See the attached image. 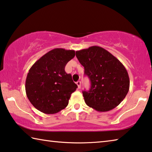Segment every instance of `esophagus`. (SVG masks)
I'll use <instances>...</instances> for the list:
<instances>
[{
    "label": "esophagus",
    "instance_id": "obj_1",
    "mask_svg": "<svg viewBox=\"0 0 152 152\" xmlns=\"http://www.w3.org/2000/svg\"><path fill=\"white\" fill-rule=\"evenodd\" d=\"M76 83H77V86H78V88L80 89L81 88V81H78Z\"/></svg>",
    "mask_w": 152,
    "mask_h": 152
}]
</instances>
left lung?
I'll return each mask as SVG.
<instances>
[{
	"label": "left lung",
	"mask_w": 152,
	"mask_h": 152,
	"mask_svg": "<svg viewBox=\"0 0 152 152\" xmlns=\"http://www.w3.org/2000/svg\"><path fill=\"white\" fill-rule=\"evenodd\" d=\"M84 73L91 82L83 91L86 104L98 112H107L120 104L129 89V75L118 60L102 47L94 46L76 52Z\"/></svg>",
	"instance_id": "8db88e82"
}]
</instances>
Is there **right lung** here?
Segmentation results:
<instances>
[{
    "mask_svg": "<svg viewBox=\"0 0 152 152\" xmlns=\"http://www.w3.org/2000/svg\"><path fill=\"white\" fill-rule=\"evenodd\" d=\"M75 56L73 50L54 48L38 59L29 70L26 95L32 105L42 113L55 114L68 105L77 86L64 67Z\"/></svg>",
    "mask_w": 152,
    "mask_h": 152,
    "instance_id": "1",
    "label": "right lung"
}]
</instances>
